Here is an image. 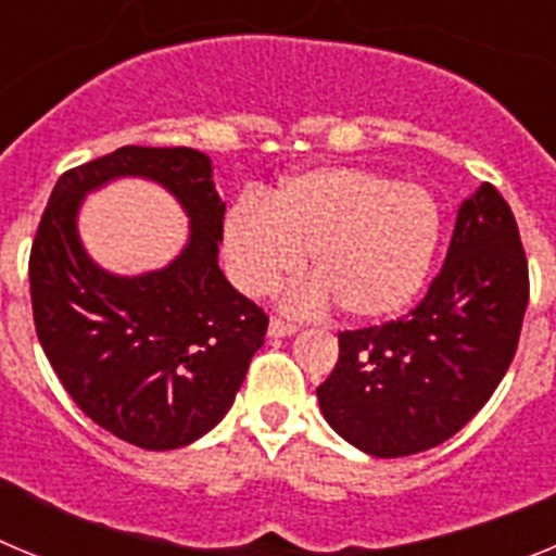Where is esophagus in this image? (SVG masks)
Masks as SVG:
<instances>
[{"instance_id":"34e87169","label":"esophagus","mask_w":556,"mask_h":556,"mask_svg":"<svg viewBox=\"0 0 556 556\" xmlns=\"http://www.w3.org/2000/svg\"><path fill=\"white\" fill-rule=\"evenodd\" d=\"M298 323H289L283 320V317H273L269 320V337H292V333H298Z\"/></svg>"}]
</instances>
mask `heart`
Listing matches in <instances>:
<instances>
[{"mask_svg":"<svg viewBox=\"0 0 556 556\" xmlns=\"http://www.w3.org/2000/svg\"><path fill=\"white\" fill-rule=\"evenodd\" d=\"M440 242L429 189L356 166L292 175L264 203L242 200L223 230L225 267L244 294H267L308 253L317 278L298 303L337 306L353 320H387L412 303Z\"/></svg>","mask_w":556,"mask_h":556,"instance_id":"b5f03b06","label":"heart"}]
</instances>
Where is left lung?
<instances>
[{
  "mask_svg": "<svg viewBox=\"0 0 556 556\" xmlns=\"http://www.w3.org/2000/svg\"><path fill=\"white\" fill-rule=\"evenodd\" d=\"M527 303L518 223L498 189L481 184L456 211L424 301L404 320L339 333L337 367L317 387L323 417L381 459L445 443L513 365Z\"/></svg>",
  "mask_w": 556,
  "mask_h": 556,
  "instance_id": "obj_1",
  "label": "left lung"
}]
</instances>
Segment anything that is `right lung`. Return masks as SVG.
<instances>
[{
    "label": "right lung",
    "instance_id": "1",
    "mask_svg": "<svg viewBox=\"0 0 556 556\" xmlns=\"http://www.w3.org/2000/svg\"><path fill=\"white\" fill-rule=\"evenodd\" d=\"M116 177L164 185L190 217V242L164 270L113 276L76 233L88 190ZM225 203L211 159L191 147H119L58 178L29 253L38 342L77 406L144 451H172L211 431L233 404L267 314L219 269Z\"/></svg>",
    "mask_w": 556,
    "mask_h": 556
}]
</instances>
